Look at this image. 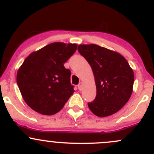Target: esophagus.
Masks as SVG:
<instances>
[{"label": "esophagus", "instance_id": "esophagus-1", "mask_svg": "<svg viewBox=\"0 0 154 154\" xmlns=\"http://www.w3.org/2000/svg\"><path fill=\"white\" fill-rule=\"evenodd\" d=\"M82 88H83V83H80L78 84V89L79 90H82Z\"/></svg>", "mask_w": 154, "mask_h": 154}]
</instances>
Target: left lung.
Here are the masks:
<instances>
[{"mask_svg":"<svg viewBox=\"0 0 154 154\" xmlns=\"http://www.w3.org/2000/svg\"><path fill=\"white\" fill-rule=\"evenodd\" d=\"M78 52L89 62L96 85V97L88 103L95 115L104 117L117 113L132 92L134 73L120 53L96 44L78 46Z\"/></svg>","mask_w":154,"mask_h":154,"instance_id":"left-lung-1","label":"left lung"}]
</instances>
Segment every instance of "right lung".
<instances>
[{"label":"right lung","mask_w":154,"mask_h":154,"mask_svg":"<svg viewBox=\"0 0 154 154\" xmlns=\"http://www.w3.org/2000/svg\"><path fill=\"white\" fill-rule=\"evenodd\" d=\"M75 44L53 43L31 53L19 69L16 81L26 104L44 115L62 109L71 95V71L64 63L77 50Z\"/></svg>","instance_id":"add662e5"}]
</instances>
